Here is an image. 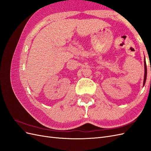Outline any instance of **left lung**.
I'll return each instance as SVG.
<instances>
[{"instance_id":"8db88e82","label":"left lung","mask_w":151,"mask_h":151,"mask_svg":"<svg viewBox=\"0 0 151 151\" xmlns=\"http://www.w3.org/2000/svg\"><path fill=\"white\" fill-rule=\"evenodd\" d=\"M144 67H145V74H144V84L143 85L144 86L145 83V81H146V77H147V66H146V62L145 60L144 59Z\"/></svg>"}]
</instances>
